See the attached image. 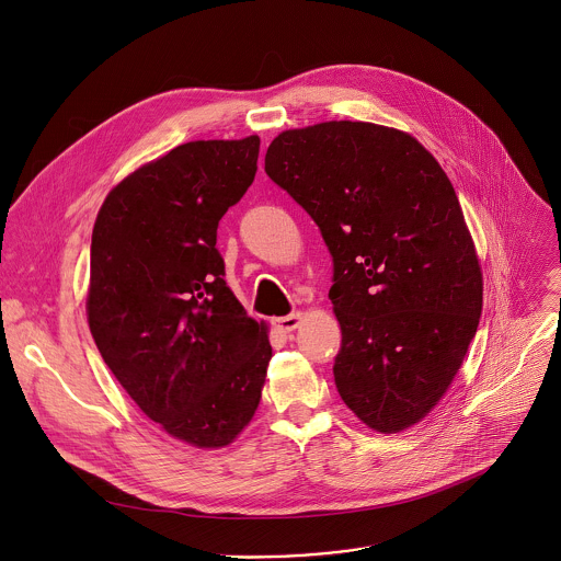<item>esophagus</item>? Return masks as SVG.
<instances>
[{
    "label": "esophagus",
    "instance_id": "obj_1",
    "mask_svg": "<svg viewBox=\"0 0 561 561\" xmlns=\"http://www.w3.org/2000/svg\"><path fill=\"white\" fill-rule=\"evenodd\" d=\"M300 320H302V313H300V311H294V313H289V316L276 318V320H274V327H276L278 331H283V333H289V331H294V329L300 324Z\"/></svg>",
    "mask_w": 561,
    "mask_h": 561
}]
</instances>
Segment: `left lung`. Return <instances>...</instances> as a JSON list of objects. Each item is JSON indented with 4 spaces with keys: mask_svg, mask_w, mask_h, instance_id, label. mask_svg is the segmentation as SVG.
Listing matches in <instances>:
<instances>
[{
    "mask_svg": "<svg viewBox=\"0 0 561 561\" xmlns=\"http://www.w3.org/2000/svg\"><path fill=\"white\" fill-rule=\"evenodd\" d=\"M265 174L311 215L333 256L342 400L378 433L420 422L463 364L483 307L448 176L411 135L366 122L280 133Z\"/></svg>",
    "mask_w": 561,
    "mask_h": 561,
    "instance_id": "1",
    "label": "left lung"
}]
</instances>
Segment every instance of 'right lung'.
I'll list each match as a JSON object with an SVG mask.
<instances>
[{"mask_svg":"<svg viewBox=\"0 0 561 561\" xmlns=\"http://www.w3.org/2000/svg\"><path fill=\"white\" fill-rule=\"evenodd\" d=\"M259 137L191 141L104 199L91 239L89 329L111 373L170 435L230 444L252 420L272 346L224 276L217 226L256 174Z\"/></svg>","mask_w":561,"mask_h":561,"instance_id":"1","label":"right lung"}]
</instances>
